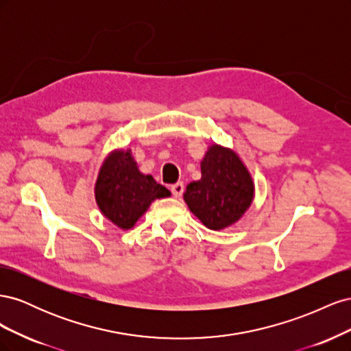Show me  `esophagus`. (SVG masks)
<instances>
[{
  "label": "esophagus",
  "mask_w": 351,
  "mask_h": 351,
  "mask_svg": "<svg viewBox=\"0 0 351 351\" xmlns=\"http://www.w3.org/2000/svg\"><path fill=\"white\" fill-rule=\"evenodd\" d=\"M183 192H184V184H183V183H176V184L171 186V193H173V196L180 197V196L183 195Z\"/></svg>",
  "instance_id": "34e87169"
}]
</instances>
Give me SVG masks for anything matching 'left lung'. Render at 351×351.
I'll return each instance as SVG.
<instances>
[{
	"instance_id": "obj_1",
	"label": "left lung",
	"mask_w": 351,
	"mask_h": 351,
	"mask_svg": "<svg viewBox=\"0 0 351 351\" xmlns=\"http://www.w3.org/2000/svg\"><path fill=\"white\" fill-rule=\"evenodd\" d=\"M202 178L183 195L193 215L209 230H224L244 215L254 197V183L240 156L221 145H210L200 162Z\"/></svg>"
}]
</instances>
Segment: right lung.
Here are the masks:
<instances>
[{
  "instance_id": "add662e5",
  "label": "right lung",
  "mask_w": 351,
  "mask_h": 351,
  "mask_svg": "<svg viewBox=\"0 0 351 351\" xmlns=\"http://www.w3.org/2000/svg\"><path fill=\"white\" fill-rule=\"evenodd\" d=\"M171 196L152 176L139 171L130 149H115L104 159L95 184L102 215L121 230L134 227L155 199Z\"/></svg>"
}]
</instances>
